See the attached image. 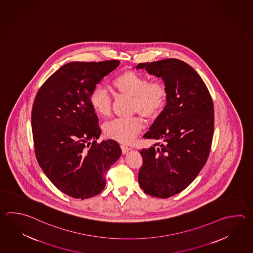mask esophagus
Here are the masks:
<instances>
[{
  "label": "esophagus",
  "instance_id": "esophagus-1",
  "mask_svg": "<svg viewBox=\"0 0 253 253\" xmlns=\"http://www.w3.org/2000/svg\"><path fill=\"white\" fill-rule=\"evenodd\" d=\"M121 149H122V152H123L124 154H126V153L130 150V148H129V147L124 144L121 145Z\"/></svg>",
  "mask_w": 253,
  "mask_h": 253
}]
</instances>
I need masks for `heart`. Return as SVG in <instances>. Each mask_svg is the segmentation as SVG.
I'll list each match as a JSON object with an SVG mask.
<instances>
[{"label": "heart", "mask_w": 253, "mask_h": 253, "mask_svg": "<svg viewBox=\"0 0 253 253\" xmlns=\"http://www.w3.org/2000/svg\"><path fill=\"white\" fill-rule=\"evenodd\" d=\"M112 86L116 93L131 98V109L146 119L158 117L167 103V88L163 81H149L147 77L134 71H124L114 78ZM93 111L102 117H108L112 111V99L101 86L93 88L89 95ZM143 128L139 117L116 119L104 126V133L111 139L130 143Z\"/></svg>", "instance_id": "obj_1"}]
</instances>
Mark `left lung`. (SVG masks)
Returning a JSON list of instances; mask_svg holds the SVG:
<instances>
[{
  "label": "left lung",
  "instance_id": "1",
  "mask_svg": "<svg viewBox=\"0 0 253 253\" xmlns=\"http://www.w3.org/2000/svg\"><path fill=\"white\" fill-rule=\"evenodd\" d=\"M162 78L167 104L143 138L157 141L142 149L139 184L146 194L168 198L194 181L211 150L214 112L211 94L200 76L175 58L139 63L136 67Z\"/></svg>",
  "mask_w": 253,
  "mask_h": 253
}]
</instances>
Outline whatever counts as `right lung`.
Listing matches in <instances>:
<instances>
[{
	"instance_id": "add662e5",
	"label": "right lung",
	"mask_w": 253,
	"mask_h": 253,
	"mask_svg": "<svg viewBox=\"0 0 253 253\" xmlns=\"http://www.w3.org/2000/svg\"><path fill=\"white\" fill-rule=\"evenodd\" d=\"M119 64H66L46 79L34 100L31 128L38 163L58 190L77 199L100 194L106 172L122 155L117 141H96L101 129L89 103L93 88Z\"/></svg>"
}]
</instances>
